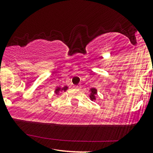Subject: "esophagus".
I'll return each instance as SVG.
<instances>
[{"mask_svg": "<svg viewBox=\"0 0 153 153\" xmlns=\"http://www.w3.org/2000/svg\"><path fill=\"white\" fill-rule=\"evenodd\" d=\"M73 87L75 88V89H81V84H78V85H75Z\"/></svg>", "mask_w": 153, "mask_h": 153, "instance_id": "1", "label": "esophagus"}]
</instances>
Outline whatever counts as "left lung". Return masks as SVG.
Instances as JSON below:
<instances>
[{
  "instance_id": "8db88e82",
  "label": "left lung",
  "mask_w": 153,
  "mask_h": 153,
  "mask_svg": "<svg viewBox=\"0 0 153 153\" xmlns=\"http://www.w3.org/2000/svg\"><path fill=\"white\" fill-rule=\"evenodd\" d=\"M90 95H89V98H90L91 101H95L96 100V95H97V89L95 88H91L90 90Z\"/></svg>"
}]
</instances>
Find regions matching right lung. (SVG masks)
<instances>
[{"mask_svg": "<svg viewBox=\"0 0 153 153\" xmlns=\"http://www.w3.org/2000/svg\"><path fill=\"white\" fill-rule=\"evenodd\" d=\"M67 89H68V86H64V87H63V88L57 87L56 89H55V95H59L60 92H63V91H64V92H66Z\"/></svg>", "mask_w": 153, "mask_h": 153, "instance_id": "obj_1", "label": "right lung"}]
</instances>
